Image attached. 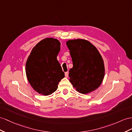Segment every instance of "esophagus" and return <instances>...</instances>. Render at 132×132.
<instances>
[{
    "instance_id": "1",
    "label": "esophagus",
    "mask_w": 132,
    "mask_h": 132,
    "mask_svg": "<svg viewBox=\"0 0 132 132\" xmlns=\"http://www.w3.org/2000/svg\"><path fill=\"white\" fill-rule=\"evenodd\" d=\"M65 75L66 77H68V76H69V72L68 71L66 72L65 73Z\"/></svg>"
}]
</instances>
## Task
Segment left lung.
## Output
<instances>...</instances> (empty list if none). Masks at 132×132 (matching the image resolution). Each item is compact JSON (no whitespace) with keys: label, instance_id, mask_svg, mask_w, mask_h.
I'll list each match as a JSON object with an SVG mask.
<instances>
[{"label":"left lung","instance_id":"1","mask_svg":"<svg viewBox=\"0 0 132 132\" xmlns=\"http://www.w3.org/2000/svg\"><path fill=\"white\" fill-rule=\"evenodd\" d=\"M66 45L73 63L69 75L73 87L83 94L98 88L105 75L104 61L98 50L84 39L69 40Z\"/></svg>","mask_w":132,"mask_h":132}]
</instances>
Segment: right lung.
Here are the masks:
<instances>
[{
  "instance_id": "right-lung-1",
  "label": "right lung",
  "mask_w": 132,
  "mask_h": 132,
  "mask_svg": "<svg viewBox=\"0 0 132 132\" xmlns=\"http://www.w3.org/2000/svg\"><path fill=\"white\" fill-rule=\"evenodd\" d=\"M57 39H43L33 47L28 57L26 72L29 84L36 92L49 95L57 89L65 73L57 60L60 51Z\"/></svg>"
}]
</instances>
